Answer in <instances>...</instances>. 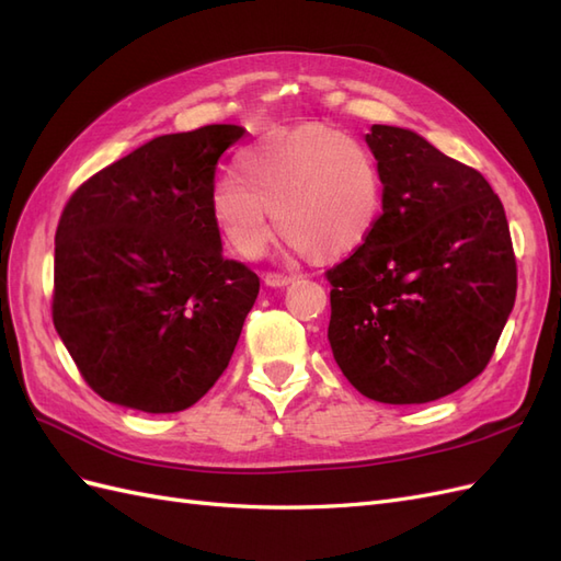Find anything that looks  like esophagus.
Masks as SVG:
<instances>
[{"label":"esophagus","instance_id":"34e87169","mask_svg":"<svg viewBox=\"0 0 561 561\" xmlns=\"http://www.w3.org/2000/svg\"><path fill=\"white\" fill-rule=\"evenodd\" d=\"M290 283H295V276H283V274H266L264 276L266 287H285Z\"/></svg>","mask_w":561,"mask_h":561}]
</instances>
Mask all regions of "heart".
I'll use <instances>...</instances> for the list:
<instances>
[{
    "mask_svg": "<svg viewBox=\"0 0 561 561\" xmlns=\"http://www.w3.org/2000/svg\"><path fill=\"white\" fill-rule=\"evenodd\" d=\"M385 181L366 144L321 123L264 134L215 181L209 217L224 245L256 260L268 245L271 211L285 250L318 262L356 252L382 217Z\"/></svg>",
    "mask_w": 561,
    "mask_h": 561,
    "instance_id": "obj_1",
    "label": "heart"
}]
</instances>
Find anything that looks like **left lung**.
Wrapping results in <instances>:
<instances>
[{"instance_id":"8db88e82","label":"left lung","mask_w":561,"mask_h":561,"mask_svg":"<svg viewBox=\"0 0 561 561\" xmlns=\"http://www.w3.org/2000/svg\"><path fill=\"white\" fill-rule=\"evenodd\" d=\"M382 217L325 271L332 356L363 397L427 403L486 368L517 297L505 209L477 170L413 129L373 125Z\"/></svg>"}]
</instances>
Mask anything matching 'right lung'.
<instances>
[{
	"mask_svg": "<svg viewBox=\"0 0 561 561\" xmlns=\"http://www.w3.org/2000/svg\"><path fill=\"white\" fill-rule=\"evenodd\" d=\"M243 134L156 136L84 181L60 215L54 325L101 399L179 413L229 366L260 278L224 260L209 191Z\"/></svg>",
	"mask_w": 561,
	"mask_h": 561,
	"instance_id": "obj_1",
	"label": "right lung"
}]
</instances>
